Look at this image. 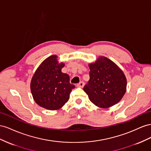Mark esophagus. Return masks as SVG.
Returning <instances> with one entry per match:
<instances>
[{
	"label": "esophagus",
	"mask_w": 151,
	"mask_h": 151,
	"mask_svg": "<svg viewBox=\"0 0 151 151\" xmlns=\"http://www.w3.org/2000/svg\"><path fill=\"white\" fill-rule=\"evenodd\" d=\"M77 87H80V88H83L84 87V82L83 81H81L80 83H78L76 85Z\"/></svg>",
	"instance_id": "esophagus-1"
}]
</instances>
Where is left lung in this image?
Segmentation results:
<instances>
[{"label":"left lung","mask_w":151,"mask_h":151,"mask_svg":"<svg viewBox=\"0 0 151 151\" xmlns=\"http://www.w3.org/2000/svg\"><path fill=\"white\" fill-rule=\"evenodd\" d=\"M88 66L90 80L83 90L90 101L100 108H108L121 101L127 85L121 69L104 56H99Z\"/></svg>","instance_id":"obj_1"}]
</instances>
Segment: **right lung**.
Returning <instances> with one entry per match:
<instances>
[{
    "mask_svg": "<svg viewBox=\"0 0 151 151\" xmlns=\"http://www.w3.org/2000/svg\"><path fill=\"white\" fill-rule=\"evenodd\" d=\"M58 55L46 58L32 77L30 89L34 101L44 108L54 111L62 107L70 99L75 87L70 83V76L61 71L64 63H59Z\"/></svg>",
    "mask_w": 151,
    "mask_h": 151,
    "instance_id": "1",
    "label": "right lung"
}]
</instances>
